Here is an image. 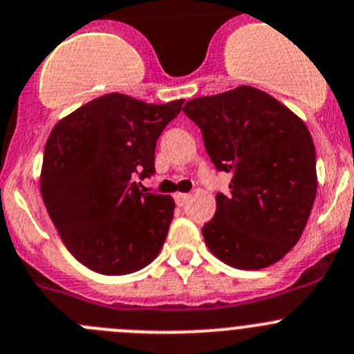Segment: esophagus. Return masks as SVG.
Instances as JSON below:
<instances>
[{
	"label": "esophagus",
	"mask_w": 354,
	"mask_h": 354,
	"mask_svg": "<svg viewBox=\"0 0 354 354\" xmlns=\"http://www.w3.org/2000/svg\"><path fill=\"white\" fill-rule=\"evenodd\" d=\"M188 198H190V195H188V194H176V195H174V201H176L178 205H185L188 202Z\"/></svg>",
	"instance_id": "esophagus-1"
}]
</instances>
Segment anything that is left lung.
Listing matches in <instances>:
<instances>
[{
    "instance_id": "8db88e82",
    "label": "left lung",
    "mask_w": 354,
    "mask_h": 354,
    "mask_svg": "<svg viewBox=\"0 0 354 354\" xmlns=\"http://www.w3.org/2000/svg\"><path fill=\"white\" fill-rule=\"evenodd\" d=\"M183 112L201 128L212 164L232 176L202 228L205 245L233 268L272 266L301 239L317 197L306 124L252 86L194 98Z\"/></svg>"
}]
</instances>
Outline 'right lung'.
Returning <instances> with one entry per match:
<instances>
[{"label":"right lung","instance_id":"right-lung-1","mask_svg":"<svg viewBox=\"0 0 354 354\" xmlns=\"http://www.w3.org/2000/svg\"><path fill=\"white\" fill-rule=\"evenodd\" d=\"M183 102L156 105L109 93L51 129L41 195L68 252L93 272L128 275L162 249L174 201L145 194L135 176L153 174L157 140Z\"/></svg>","mask_w":354,"mask_h":354}]
</instances>
